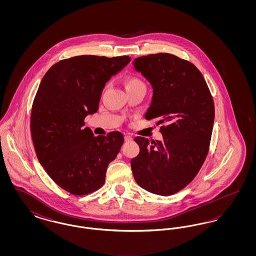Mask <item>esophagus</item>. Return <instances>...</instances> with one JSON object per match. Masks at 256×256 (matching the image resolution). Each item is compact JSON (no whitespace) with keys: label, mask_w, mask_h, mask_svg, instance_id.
<instances>
[{"label":"esophagus","mask_w":256,"mask_h":256,"mask_svg":"<svg viewBox=\"0 0 256 256\" xmlns=\"http://www.w3.org/2000/svg\"><path fill=\"white\" fill-rule=\"evenodd\" d=\"M124 141H126V142H132V137L130 135L126 134V135H124Z\"/></svg>","instance_id":"34e87169"}]
</instances>
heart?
<instances>
[{"instance_id":"heart-1","label":"heart","mask_w":256,"mask_h":256,"mask_svg":"<svg viewBox=\"0 0 256 256\" xmlns=\"http://www.w3.org/2000/svg\"><path fill=\"white\" fill-rule=\"evenodd\" d=\"M124 86L126 90L132 89V88H134V87H137V86H145L144 84H143V82L139 78H137L135 76H128L124 78Z\"/></svg>"}]
</instances>
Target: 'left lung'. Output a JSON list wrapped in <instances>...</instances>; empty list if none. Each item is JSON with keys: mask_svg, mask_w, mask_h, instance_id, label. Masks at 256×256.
I'll return each instance as SVG.
<instances>
[{"mask_svg": "<svg viewBox=\"0 0 256 256\" xmlns=\"http://www.w3.org/2000/svg\"><path fill=\"white\" fill-rule=\"evenodd\" d=\"M154 89L146 120L156 119L163 139L137 136L132 159L134 180L148 192L170 196L191 182L206 161L215 118L213 98L202 73L189 61L167 52L134 61Z\"/></svg>", "mask_w": 256, "mask_h": 256, "instance_id": "left-lung-1", "label": "left lung"}]
</instances>
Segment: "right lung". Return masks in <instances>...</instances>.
I'll list each match as a JSON object with an SVG mask.
<instances>
[{
  "mask_svg": "<svg viewBox=\"0 0 256 256\" xmlns=\"http://www.w3.org/2000/svg\"><path fill=\"white\" fill-rule=\"evenodd\" d=\"M128 56H78L58 61L43 76L34 100L30 132L37 158L50 178L74 196L106 182L122 143L120 132L94 136L84 119L98 108L106 84L130 61Z\"/></svg>",
  "mask_w": 256,
  "mask_h": 256,
  "instance_id": "right-lung-1",
  "label": "right lung"
}]
</instances>
